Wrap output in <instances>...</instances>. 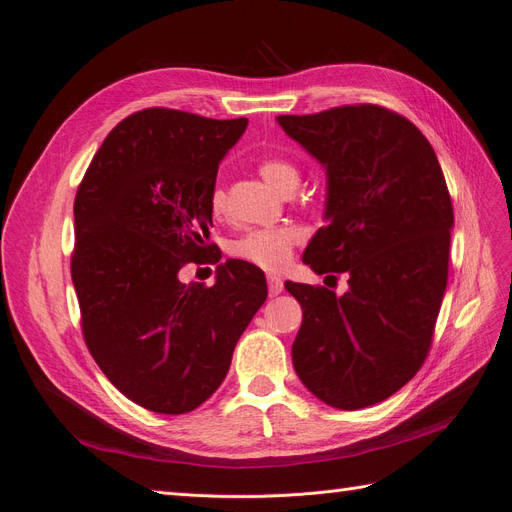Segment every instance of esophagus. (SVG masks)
Returning <instances> with one entry per match:
<instances>
[{
    "label": "esophagus",
    "instance_id": "esophagus-1",
    "mask_svg": "<svg viewBox=\"0 0 512 512\" xmlns=\"http://www.w3.org/2000/svg\"><path fill=\"white\" fill-rule=\"evenodd\" d=\"M267 286H269V294H271V297H277V294H280V292L284 290V282L280 280V277H275V275H269V277H267Z\"/></svg>",
    "mask_w": 512,
    "mask_h": 512
}]
</instances>
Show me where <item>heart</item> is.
I'll list each match as a JSON object with an SVG mask.
<instances>
[{"label":"heart","instance_id":"obj_1","mask_svg":"<svg viewBox=\"0 0 512 512\" xmlns=\"http://www.w3.org/2000/svg\"><path fill=\"white\" fill-rule=\"evenodd\" d=\"M258 173L265 177L275 190L292 194L301 183V170L284 158H262ZM209 211L213 218H224L228 211V194L222 183H215L209 194ZM301 241V232L292 226L254 228L230 243V256L265 271H280L292 256L294 245Z\"/></svg>","mask_w":512,"mask_h":512}]
</instances>
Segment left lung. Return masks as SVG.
Wrapping results in <instances>:
<instances>
[{"label": "left lung", "mask_w": 512, "mask_h": 512, "mask_svg": "<svg viewBox=\"0 0 512 512\" xmlns=\"http://www.w3.org/2000/svg\"><path fill=\"white\" fill-rule=\"evenodd\" d=\"M277 123L327 170V226L303 262L348 275L342 297L286 282L303 309L294 371L333 408L374 406L429 352L448 280L451 194L427 138L389 108L335 106Z\"/></svg>", "instance_id": "1"}]
</instances>
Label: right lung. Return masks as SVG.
<instances>
[{
    "label": "right lung",
    "mask_w": 512,
    "mask_h": 512,
    "mask_svg": "<svg viewBox=\"0 0 512 512\" xmlns=\"http://www.w3.org/2000/svg\"><path fill=\"white\" fill-rule=\"evenodd\" d=\"M247 119L145 108L108 132L74 198L72 282L85 344L117 389L158 414H185L228 374L267 299L258 267L226 260L215 284L179 271L215 265L209 194Z\"/></svg>",
    "instance_id": "obj_1"
}]
</instances>
